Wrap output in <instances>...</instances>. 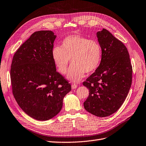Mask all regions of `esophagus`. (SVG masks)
I'll use <instances>...</instances> for the list:
<instances>
[{
  "instance_id": "34e87169",
  "label": "esophagus",
  "mask_w": 146,
  "mask_h": 146,
  "mask_svg": "<svg viewBox=\"0 0 146 146\" xmlns=\"http://www.w3.org/2000/svg\"><path fill=\"white\" fill-rule=\"evenodd\" d=\"M71 87H72V89H74L77 88V84H72L71 85Z\"/></svg>"
}]
</instances>
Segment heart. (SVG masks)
Listing matches in <instances>:
<instances>
[{
    "mask_svg": "<svg viewBox=\"0 0 146 146\" xmlns=\"http://www.w3.org/2000/svg\"><path fill=\"white\" fill-rule=\"evenodd\" d=\"M51 57L57 71L62 74L66 73L71 60L72 65L67 77L78 82L85 72L91 73L98 68L102 59V49L97 41L74 34L65 37L60 47L53 48Z\"/></svg>",
    "mask_w": 146,
    "mask_h": 146,
    "instance_id": "heart-1",
    "label": "heart"
}]
</instances>
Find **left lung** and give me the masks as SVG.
Masks as SVG:
<instances>
[{
  "instance_id": "1",
  "label": "left lung",
  "mask_w": 146,
  "mask_h": 146,
  "mask_svg": "<svg viewBox=\"0 0 146 146\" xmlns=\"http://www.w3.org/2000/svg\"><path fill=\"white\" fill-rule=\"evenodd\" d=\"M102 49L98 68L83 84L89 90L84 108L98 117L117 112L125 101L132 80V67L127 48L106 29L97 33Z\"/></svg>"
}]
</instances>
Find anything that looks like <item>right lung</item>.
<instances>
[{"instance_id": "obj_1", "label": "right lung", "mask_w": 146, "mask_h": 146, "mask_svg": "<svg viewBox=\"0 0 146 146\" xmlns=\"http://www.w3.org/2000/svg\"><path fill=\"white\" fill-rule=\"evenodd\" d=\"M56 36L51 31L34 33L14 54L10 70L13 94L29 117L46 121L57 115L71 86L57 72L51 52Z\"/></svg>"}]
</instances>
